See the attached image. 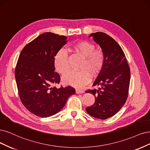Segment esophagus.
I'll return each instance as SVG.
<instances>
[{"label": "esophagus", "mask_w": 150, "mask_h": 150, "mask_svg": "<svg viewBox=\"0 0 150 150\" xmlns=\"http://www.w3.org/2000/svg\"><path fill=\"white\" fill-rule=\"evenodd\" d=\"M75 91H76V93H83L84 92V91L83 90H80V89H76Z\"/></svg>", "instance_id": "34e87169"}]
</instances>
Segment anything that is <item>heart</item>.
<instances>
[{
  "instance_id": "heart-1",
  "label": "heart",
  "mask_w": 150,
  "mask_h": 150,
  "mask_svg": "<svg viewBox=\"0 0 150 150\" xmlns=\"http://www.w3.org/2000/svg\"><path fill=\"white\" fill-rule=\"evenodd\" d=\"M93 43L86 40L76 42L71 44L70 49L75 54L83 57L80 66V71H69L63 77V82L67 85L75 88H81L88 83L91 76L98 75L105 64L104 52L100 49H95ZM54 65L58 72L64 75L69 70L68 54L64 49L57 52L54 57Z\"/></svg>"
}]
</instances>
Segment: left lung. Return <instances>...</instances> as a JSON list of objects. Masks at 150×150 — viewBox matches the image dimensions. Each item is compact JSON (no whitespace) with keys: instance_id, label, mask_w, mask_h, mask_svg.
<instances>
[{"instance_id":"1","label":"left lung","mask_w":150,"mask_h":150,"mask_svg":"<svg viewBox=\"0 0 150 150\" xmlns=\"http://www.w3.org/2000/svg\"><path fill=\"white\" fill-rule=\"evenodd\" d=\"M104 52L105 64L93 85H101L98 90H87L92 93L95 103L86 108L92 117L106 120L113 117L122 108L128 96L130 70L122 48L112 37L101 32L89 35Z\"/></svg>"}]
</instances>
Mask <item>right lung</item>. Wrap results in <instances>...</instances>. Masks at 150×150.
<instances>
[{
  "mask_svg": "<svg viewBox=\"0 0 150 150\" xmlns=\"http://www.w3.org/2000/svg\"><path fill=\"white\" fill-rule=\"evenodd\" d=\"M67 37L45 32L28 43L21 51L15 70L19 97L30 112L46 118L57 113L75 93L71 86H60L55 71L54 57L67 43Z\"/></svg>",
  "mask_w": 150,
  "mask_h": 150,
  "instance_id": "right-lung-1",
  "label": "right lung"
}]
</instances>
